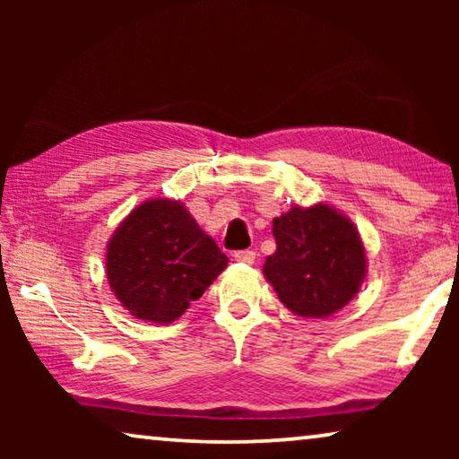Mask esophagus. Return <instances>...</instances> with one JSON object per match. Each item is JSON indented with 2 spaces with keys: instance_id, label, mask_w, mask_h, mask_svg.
Instances as JSON below:
<instances>
[{
  "instance_id": "obj_1",
  "label": "esophagus",
  "mask_w": 459,
  "mask_h": 459,
  "mask_svg": "<svg viewBox=\"0 0 459 459\" xmlns=\"http://www.w3.org/2000/svg\"><path fill=\"white\" fill-rule=\"evenodd\" d=\"M234 259L238 263H247V265H253V263H255V253H253V250H236Z\"/></svg>"
}]
</instances>
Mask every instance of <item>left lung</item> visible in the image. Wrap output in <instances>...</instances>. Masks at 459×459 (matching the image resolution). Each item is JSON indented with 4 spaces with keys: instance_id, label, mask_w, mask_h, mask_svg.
Masks as SVG:
<instances>
[{
    "instance_id": "obj_1",
    "label": "left lung",
    "mask_w": 459,
    "mask_h": 459,
    "mask_svg": "<svg viewBox=\"0 0 459 459\" xmlns=\"http://www.w3.org/2000/svg\"><path fill=\"white\" fill-rule=\"evenodd\" d=\"M278 250L263 273L281 303L303 317H328L359 290L366 253L353 223L325 204L284 212L273 221Z\"/></svg>"
}]
</instances>
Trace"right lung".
I'll use <instances>...</instances> for the list:
<instances>
[{
	"mask_svg": "<svg viewBox=\"0 0 459 459\" xmlns=\"http://www.w3.org/2000/svg\"><path fill=\"white\" fill-rule=\"evenodd\" d=\"M225 265L228 256L175 200L137 206L106 253V275L117 299L135 317L154 324L178 319Z\"/></svg>",
	"mask_w": 459,
	"mask_h": 459,
	"instance_id": "1",
	"label": "right lung"
}]
</instances>
